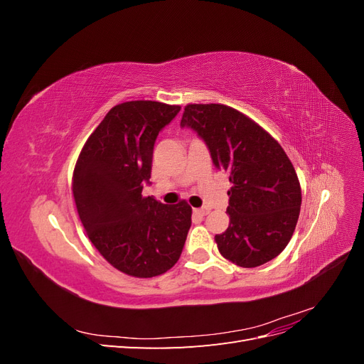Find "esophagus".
<instances>
[{
    "label": "esophagus",
    "instance_id": "esophagus-1",
    "mask_svg": "<svg viewBox=\"0 0 364 364\" xmlns=\"http://www.w3.org/2000/svg\"><path fill=\"white\" fill-rule=\"evenodd\" d=\"M208 213H209V208H208V206H203V208H197V209H194V214H196V215H199V217H205Z\"/></svg>",
    "mask_w": 364,
    "mask_h": 364
}]
</instances>
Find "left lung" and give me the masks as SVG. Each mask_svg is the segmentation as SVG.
Masks as SVG:
<instances>
[{
  "label": "left lung",
  "mask_w": 364,
  "mask_h": 364,
  "mask_svg": "<svg viewBox=\"0 0 364 364\" xmlns=\"http://www.w3.org/2000/svg\"><path fill=\"white\" fill-rule=\"evenodd\" d=\"M182 127L193 129L229 176V226L215 235L222 255L258 267L289 245L301 213V185L284 149L255 121L225 105H188Z\"/></svg>",
  "instance_id": "left-lung-1"
}]
</instances>
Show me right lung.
<instances>
[{"label": "right lung", "mask_w": 364, "mask_h": 364, "mask_svg": "<svg viewBox=\"0 0 364 364\" xmlns=\"http://www.w3.org/2000/svg\"><path fill=\"white\" fill-rule=\"evenodd\" d=\"M181 106L136 100L114 106L87 138L73 174L77 213L102 257L135 278H153L178 262L191 206L142 196L153 147Z\"/></svg>", "instance_id": "add662e5"}]
</instances>
